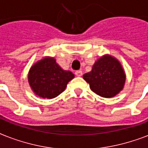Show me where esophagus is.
<instances>
[{"label":"esophagus","mask_w":148,"mask_h":148,"mask_svg":"<svg viewBox=\"0 0 148 148\" xmlns=\"http://www.w3.org/2000/svg\"><path fill=\"white\" fill-rule=\"evenodd\" d=\"M75 74L76 76H81V75H83V73H82V71H80V70H78V71L75 72Z\"/></svg>","instance_id":"34e87169"}]
</instances>
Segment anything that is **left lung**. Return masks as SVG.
<instances>
[{"instance_id": "1", "label": "left lung", "mask_w": 148, "mask_h": 148, "mask_svg": "<svg viewBox=\"0 0 148 148\" xmlns=\"http://www.w3.org/2000/svg\"><path fill=\"white\" fill-rule=\"evenodd\" d=\"M92 91L103 98H112L122 90L125 73L121 64L110 55H104L95 61L90 73L83 75Z\"/></svg>"}]
</instances>
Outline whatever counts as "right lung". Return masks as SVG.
<instances>
[{
  "label": "right lung",
  "instance_id": "right-lung-1",
  "mask_svg": "<svg viewBox=\"0 0 148 148\" xmlns=\"http://www.w3.org/2000/svg\"><path fill=\"white\" fill-rule=\"evenodd\" d=\"M74 76L72 72L62 69L54 58L46 57L31 66L28 82L36 95L49 99L62 93Z\"/></svg>",
  "mask_w": 148,
  "mask_h": 148
}]
</instances>
